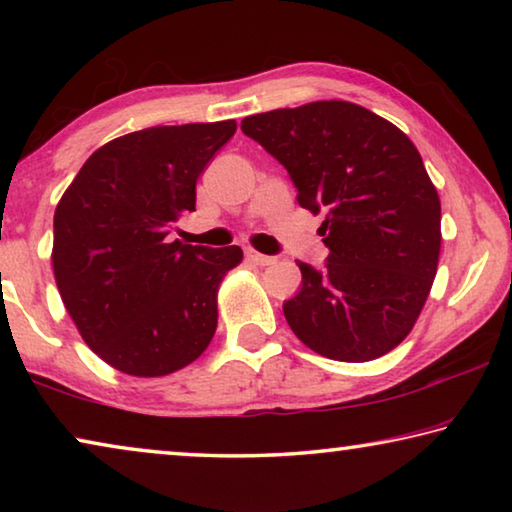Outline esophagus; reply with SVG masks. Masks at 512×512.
I'll use <instances>...</instances> for the list:
<instances>
[{"mask_svg":"<svg viewBox=\"0 0 512 512\" xmlns=\"http://www.w3.org/2000/svg\"><path fill=\"white\" fill-rule=\"evenodd\" d=\"M246 259L248 262H253V264H257V266H268V264H273L275 262V257H271V255H262V253H257L255 248H246Z\"/></svg>","mask_w":512,"mask_h":512,"instance_id":"34e87169","label":"esophagus"}]
</instances>
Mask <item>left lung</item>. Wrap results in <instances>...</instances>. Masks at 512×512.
Wrapping results in <instances>:
<instances>
[{
    "mask_svg": "<svg viewBox=\"0 0 512 512\" xmlns=\"http://www.w3.org/2000/svg\"><path fill=\"white\" fill-rule=\"evenodd\" d=\"M244 135L289 171L298 203L329 248L323 268L298 262L284 302L298 339L336 361L397 348L427 300L440 255V198L413 142L350 101H316L246 117Z\"/></svg>",
    "mask_w": 512,
    "mask_h": 512,
    "instance_id": "left-lung-1",
    "label": "left lung"
}]
</instances>
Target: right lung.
I'll list each match as a JSON object with an SVG mask.
<instances>
[{
    "label": "right lung",
    "instance_id": "obj_1",
    "mask_svg": "<svg viewBox=\"0 0 512 512\" xmlns=\"http://www.w3.org/2000/svg\"><path fill=\"white\" fill-rule=\"evenodd\" d=\"M235 119L155 126L94 151L54 214V275L92 352L126 375L162 377L201 357L216 289L244 253L171 241L196 210V180Z\"/></svg>",
    "mask_w": 512,
    "mask_h": 512
}]
</instances>
